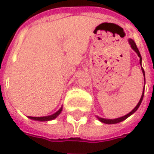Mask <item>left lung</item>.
I'll use <instances>...</instances> for the list:
<instances>
[{"mask_svg":"<svg viewBox=\"0 0 154 154\" xmlns=\"http://www.w3.org/2000/svg\"><path fill=\"white\" fill-rule=\"evenodd\" d=\"M128 44L130 45L131 46V48L133 49L134 51L136 52V54L138 55V56L140 57V66H141V56H140V51L138 50V48H137V46L135 45V43H134V41L133 39L129 38L128 39ZM141 70H142V73H143V75H144V81H145V72H144V69L142 68L141 67ZM145 87V86H144ZM143 96H144V89H143V92H142V95H141V97L140 98V101L139 103H137V105L129 113H128L127 115L123 116H121V117H118V118H115V119H106V118H102V117H99L97 116V118H98L99 121L101 122H103V123H106V124H115V123H118V122H121L124 121L125 119H127L128 116H130L134 114L138 108L140 107V103H141V101H142V99H143Z\"/></svg>","mask_w":154,"mask_h":154,"instance_id":"left-lung-1","label":"left lung"}]
</instances>
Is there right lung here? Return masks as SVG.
<instances>
[{
    "mask_svg": "<svg viewBox=\"0 0 154 154\" xmlns=\"http://www.w3.org/2000/svg\"><path fill=\"white\" fill-rule=\"evenodd\" d=\"M62 110V107H61L60 109H58L56 111V113L52 114L51 116H28L30 119H32V120H35V121H39V122H47V121H51V120H54L55 118H56L58 116L61 114Z\"/></svg>",
    "mask_w": 154,
    "mask_h": 154,
    "instance_id": "right-lung-1",
    "label": "right lung"
}]
</instances>
